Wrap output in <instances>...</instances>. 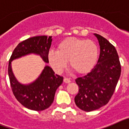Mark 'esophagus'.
Instances as JSON below:
<instances>
[{"label": "esophagus", "instance_id": "34e87169", "mask_svg": "<svg viewBox=\"0 0 129 129\" xmlns=\"http://www.w3.org/2000/svg\"><path fill=\"white\" fill-rule=\"evenodd\" d=\"M63 81H64V82L66 83H70V82H71V80H70L69 78H68V77H64Z\"/></svg>", "mask_w": 129, "mask_h": 129}]
</instances>
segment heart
Instances as JSON below:
<instances>
[{
    "mask_svg": "<svg viewBox=\"0 0 129 129\" xmlns=\"http://www.w3.org/2000/svg\"><path fill=\"white\" fill-rule=\"evenodd\" d=\"M57 51L48 52V61L57 72L67 67L68 61L72 70L78 74L90 72L96 64L99 50L92 40L68 37L58 44Z\"/></svg>",
    "mask_w": 129,
    "mask_h": 129,
    "instance_id": "obj_1",
    "label": "heart"
}]
</instances>
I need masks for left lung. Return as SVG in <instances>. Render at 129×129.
Instances as JSON below:
<instances>
[{
  "mask_svg": "<svg viewBox=\"0 0 129 129\" xmlns=\"http://www.w3.org/2000/svg\"><path fill=\"white\" fill-rule=\"evenodd\" d=\"M99 41L100 55L98 63L86 76L76 82L79 92L76 105L86 112L97 110L109 103L121 75V64L118 52L107 39L94 34Z\"/></svg>",
  "mask_w": 129,
  "mask_h": 129,
  "instance_id": "obj_1",
  "label": "left lung"
}]
</instances>
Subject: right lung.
<instances>
[{"mask_svg": "<svg viewBox=\"0 0 129 129\" xmlns=\"http://www.w3.org/2000/svg\"><path fill=\"white\" fill-rule=\"evenodd\" d=\"M51 36H36L24 40L14 49L9 60L8 75L11 90L15 98L28 109L41 111L50 107L55 93L62 84L63 77L55 74L48 66H46L39 78L28 85H21L16 80L11 71V62L13 59L30 53L40 55L45 62H49L48 55L52 44Z\"/></svg>", "mask_w": 129, "mask_h": 129, "instance_id": "right-lung-1", "label": "right lung"}]
</instances>
